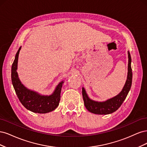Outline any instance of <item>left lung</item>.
Masks as SVG:
<instances>
[{
	"mask_svg": "<svg viewBox=\"0 0 147 147\" xmlns=\"http://www.w3.org/2000/svg\"><path fill=\"white\" fill-rule=\"evenodd\" d=\"M128 54V67L127 76L124 86L121 91L117 96L105 101L99 102L92 100L88 96L86 91L83 87L82 88V95L84 106L86 109L92 113L97 115H107L112 113L117 110L121 105L128 94L132 85V72L131 69V57L129 51Z\"/></svg>",
	"mask_w": 147,
	"mask_h": 147,
	"instance_id": "1",
	"label": "left lung"
}]
</instances>
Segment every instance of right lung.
Here are the masks:
<instances>
[{
    "instance_id": "right-lung-1",
    "label": "right lung",
    "mask_w": 147,
    "mask_h": 147,
    "mask_svg": "<svg viewBox=\"0 0 147 147\" xmlns=\"http://www.w3.org/2000/svg\"><path fill=\"white\" fill-rule=\"evenodd\" d=\"M21 47L17 51L11 66V82L16 94L21 103L31 112L37 113H47L55 110L61 99V92L64 81H61L56 86L55 91L50 95H43L30 90L21 83L16 72Z\"/></svg>"
}]
</instances>
